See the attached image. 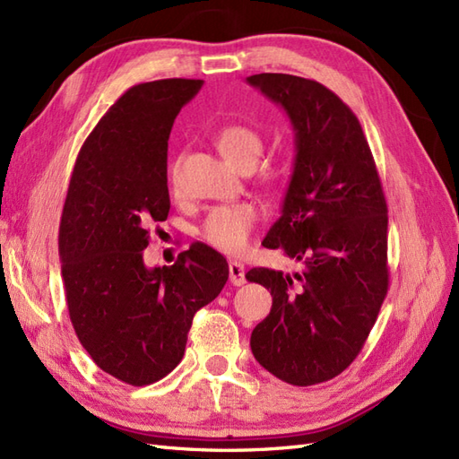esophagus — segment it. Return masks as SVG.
Instances as JSON below:
<instances>
[{
    "instance_id": "obj_1",
    "label": "esophagus",
    "mask_w": 459,
    "mask_h": 459,
    "mask_svg": "<svg viewBox=\"0 0 459 459\" xmlns=\"http://www.w3.org/2000/svg\"><path fill=\"white\" fill-rule=\"evenodd\" d=\"M229 273H230V283L234 285V287H240V285H244L246 283V267H244V264L242 262H237V260H232L230 264H229Z\"/></svg>"
}]
</instances>
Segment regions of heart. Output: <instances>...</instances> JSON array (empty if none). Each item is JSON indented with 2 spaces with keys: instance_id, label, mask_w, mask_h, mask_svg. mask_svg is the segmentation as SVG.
Listing matches in <instances>:
<instances>
[{
  "instance_id": "b5f03b06",
  "label": "heart",
  "mask_w": 459,
  "mask_h": 459,
  "mask_svg": "<svg viewBox=\"0 0 459 459\" xmlns=\"http://www.w3.org/2000/svg\"><path fill=\"white\" fill-rule=\"evenodd\" d=\"M215 143L222 152V157L232 164H237L238 169L250 167V164L255 167L264 149L262 135L246 124L225 126L217 134ZM169 178L170 184L176 186V178H178V160L172 162ZM257 219H260V213H257L255 205L252 204L213 207L205 215L202 227H199V237L221 252L237 254L248 244Z\"/></svg>"
}]
</instances>
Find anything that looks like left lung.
Masks as SVG:
<instances>
[{
  "instance_id": "1",
  "label": "left lung",
  "mask_w": 459,
  "mask_h": 459,
  "mask_svg": "<svg viewBox=\"0 0 459 459\" xmlns=\"http://www.w3.org/2000/svg\"><path fill=\"white\" fill-rule=\"evenodd\" d=\"M246 81L279 104L295 132V164L281 217L262 246L300 273L254 267L273 304L250 347L292 385L335 378L357 359L387 292V205L357 116L318 81L257 74Z\"/></svg>"
}]
</instances>
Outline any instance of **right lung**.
Masks as SVG:
<instances>
[{
  "label": "right lung",
  "mask_w": 459,
  "mask_h": 459,
  "mask_svg": "<svg viewBox=\"0 0 459 459\" xmlns=\"http://www.w3.org/2000/svg\"><path fill=\"white\" fill-rule=\"evenodd\" d=\"M202 79L127 89L85 139L60 222L65 299L81 345L132 385L164 378L184 357L194 314L229 279L217 250L195 242L174 265L147 267L151 222L167 221L169 137Z\"/></svg>",
  "instance_id": "obj_1"
}]
</instances>
